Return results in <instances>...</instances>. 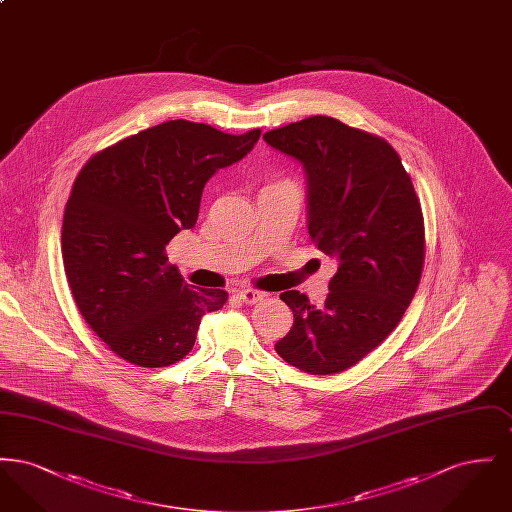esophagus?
Here are the masks:
<instances>
[{
  "label": "esophagus",
  "instance_id": "obj_1",
  "mask_svg": "<svg viewBox=\"0 0 512 512\" xmlns=\"http://www.w3.org/2000/svg\"><path fill=\"white\" fill-rule=\"evenodd\" d=\"M238 297L247 305H255V303L265 299V293L257 292V290H240Z\"/></svg>",
  "mask_w": 512,
  "mask_h": 512
}]
</instances>
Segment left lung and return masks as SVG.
<instances>
[{
    "mask_svg": "<svg viewBox=\"0 0 512 512\" xmlns=\"http://www.w3.org/2000/svg\"><path fill=\"white\" fill-rule=\"evenodd\" d=\"M263 138L303 165L309 236L338 261L322 307L280 293L293 326L274 349L303 372L336 374L386 340L413 301L426 247L420 201L397 151L338 119L309 117Z\"/></svg>",
    "mask_w": 512,
    "mask_h": 512,
    "instance_id": "obj_1",
    "label": "left lung"
}]
</instances>
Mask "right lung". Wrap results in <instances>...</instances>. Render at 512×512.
<instances>
[{"label":"right lung","mask_w":512,"mask_h":512,"mask_svg":"<svg viewBox=\"0 0 512 512\" xmlns=\"http://www.w3.org/2000/svg\"><path fill=\"white\" fill-rule=\"evenodd\" d=\"M261 130L224 134L201 122H163L96 153L65 207L61 253L80 315L132 365L184 359L224 290H195L165 247L194 228L207 180L238 163Z\"/></svg>","instance_id":"1"}]
</instances>
